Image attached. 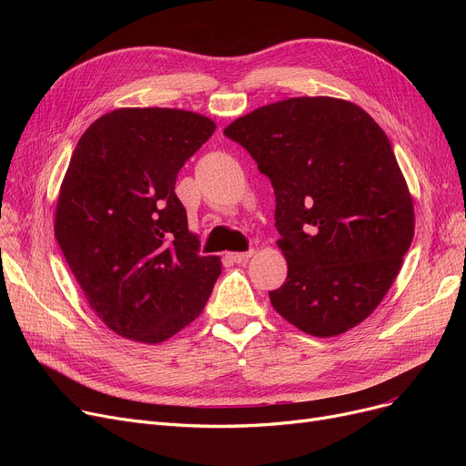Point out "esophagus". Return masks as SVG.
Segmentation results:
<instances>
[{"label": "esophagus", "mask_w": 466, "mask_h": 466, "mask_svg": "<svg viewBox=\"0 0 466 466\" xmlns=\"http://www.w3.org/2000/svg\"><path fill=\"white\" fill-rule=\"evenodd\" d=\"M253 249H249V251H243V253H232L230 255V258L234 260V262H246V260H249L251 257H253Z\"/></svg>", "instance_id": "1"}]
</instances>
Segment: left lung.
I'll return each mask as SVG.
<instances>
[{"label":"left lung","mask_w":466,"mask_h":466,"mask_svg":"<svg viewBox=\"0 0 466 466\" xmlns=\"http://www.w3.org/2000/svg\"><path fill=\"white\" fill-rule=\"evenodd\" d=\"M270 179L287 258L274 309L311 336L369 317L393 285L413 238V204L393 147L359 106L289 97L225 128Z\"/></svg>","instance_id":"1"}]
</instances>
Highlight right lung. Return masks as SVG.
Returning a JSON list of instances; mask_svg holds the SVG:
<instances>
[{"label":"right lung","mask_w":466,"mask_h":466,"mask_svg":"<svg viewBox=\"0 0 466 466\" xmlns=\"http://www.w3.org/2000/svg\"><path fill=\"white\" fill-rule=\"evenodd\" d=\"M215 122L128 107L92 122L71 155L55 236L90 308L116 334L158 344L198 317L220 276L176 194Z\"/></svg>","instance_id":"add662e5"}]
</instances>
